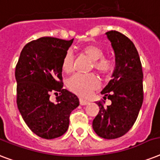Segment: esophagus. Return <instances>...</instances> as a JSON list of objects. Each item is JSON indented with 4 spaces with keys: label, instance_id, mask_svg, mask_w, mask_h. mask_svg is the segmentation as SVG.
<instances>
[{
    "label": "esophagus",
    "instance_id": "obj_1",
    "mask_svg": "<svg viewBox=\"0 0 160 160\" xmlns=\"http://www.w3.org/2000/svg\"><path fill=\"white\" fill-rule=\"evenodd\" d=\"M80 104L81 105H86L89 104V101L85 100H83V99H80Z\"/></svg>",
    "mask_w": 160,
    "mask_h": 160
}]
</instances>
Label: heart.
<instances>
[{
  "instance_id": "heart-1",
  "label": "heart",
  "mask_w": 160,
  "mask_h": 160,
  "mask_svg": "<svg viewBox=\"0 0 160 160\" xmlns=\"http://www.w3.org/2000/svg\"><path fill=\"white\" fill-rule=\"evenodd\" d=\"M82 52L94 61L93 66L101 74L109 73L114 68L110 59L103 57L102 49L95 45H88L82 48ZM62 69L65 72H71L74 69V55L70 51L65 53L62 60ZM68 87L76 95L86 97L100 87V80L95 75L75 74L68 80Z\"/></svg>"
}]
</instances>
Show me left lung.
<instances>
[{
    "label": "left lung",
    "mask_w": 160,
    "mask_h": 160,
    "mask_svg": "<svg viewBox=\"0 0 160 160\" xmlns=\"http://www.w3.org/2000/svg\"><path fill=\"white\" fill-rule=\"evenodd\" d=\"M105 34L114 51L115 68L101 94L111 105L105 107L101 101L96 103L100 111L92 126L100 137L113 139L126 134L136 121L144 100L143 70L139 53L127 36L116 31Z\"/></svg>",
    "instance_id": "8db88e82"
}]
</instances>
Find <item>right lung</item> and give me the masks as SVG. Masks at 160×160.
I'll return each mask as SVG.
<instances>
[{
    "label": "right lung",
    "instance_id": "right-lung-1",
    "mask_svg": "<svg viewBox=\"0 0 160 160\" xmlns=\"http://www.w3.org/2000/svg\"><path fill=\"white\" fill-rule=\"evenodd\" d=\"M74 39L41 37L24 46L16 66V103L34 134L51 139L67 131L70 115L80 105L73 93L63 89L62 60ZM51 92L57 102H51Z\"/></svg>",
    "mask_w": 160,
    "mask_h": 160
}]
</instances>
